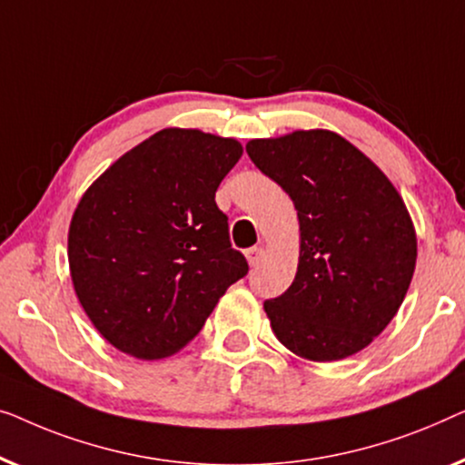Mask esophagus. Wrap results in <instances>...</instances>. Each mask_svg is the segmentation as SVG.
Wrapping results in <instances>:
<instances>
[{
	"label": "esophagus",
	"mask_w": 465,
	"mask_h": 465,
	"mask_svg": "<svg viewBox=\"0 0 465 465\" xmlns=\"http://www.w3.org/2000/svg\"><path fill=\"white\" fill-rule=\"evenodd\" d=\"M263 248L261 246H252V248H248L246 251V261H248V265L251 267H254V265H259L261 263V259H263Z\"/></svg>",
	"instance_id": "esophagus-1"
}]
</instances>
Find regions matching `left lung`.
I'll return each mask as SVG.
<instances>
[{"label":"left lung","mask_w":465,"mask_h":465,"mask_svg":"<svg viewBox=\"0 0 465 465\" xmlns=\"http://www.w3.org/2000/svg\"><path fill=\"white\" fill-rule=\"evenodd\" d=\"M248 158L289 193L299 263L263 310L280 343L312 362L343 361L381 335L413 280L417 233L375 162L332 130L246 143Z\"/></svg>","instance_id":"1"}]
</instances>
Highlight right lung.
<instances>
[{
  "label": "right lung",
  "instance_id": "1",
  "mask_svg": "<svg viewBox=\"0 0 465 465\" xmlns=\"http://www.w3.org/2000/svg\"><path fill=\"white\" fill-rule=\"evenodd\" d=\"M242 152L235 139L164 128L84 192L67 235L71 282L115 350L139 361L176 354L246 276L214 202Z\"/></svg>",
  "mask_w": 465,
  "mask_h": 465
}]
</instances>
